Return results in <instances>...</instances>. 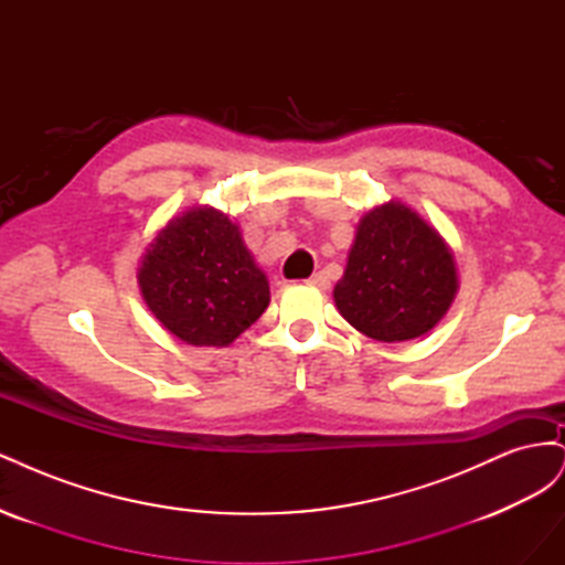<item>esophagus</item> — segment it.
I'll use <instances>...</instances> for the list:
<instances>
[{
	"instance_id": "34e87169",
	"label": "esophagus",
	"mask_w": 565,
	"mask_h": 565,
	"mask_svg": "<svg viewBox=\"0 0 565 565\" xmlns=\"http://www.w3.org/2000/svg\"><path fill=\"white\" fill-rule=\"evenodd\" d=\"M306 282L318 287V289H328L330 287V280H328V276H324V273H313V276L306 280Z\"/></svg>"
}]
</instances>
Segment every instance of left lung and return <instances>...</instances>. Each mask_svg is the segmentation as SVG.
<instances>
[{
  "label": "left lung",
  "instance_id": "left-lung-1",
  "mask_svg": "<svg viewBox=\"0 0 565 565\" xmlns=\"http://www.w3.org/2000/svg\"><path fill=\"white\" fill-rule=\"evenodd\" d=\"M457 287L455 256L446 241L417 212L391 200L358 224L334 303L365 337L407 341L436 328Z\"/></svg>",
  "mask_w": 565,
  "mask_h": 565
}]
</instances>
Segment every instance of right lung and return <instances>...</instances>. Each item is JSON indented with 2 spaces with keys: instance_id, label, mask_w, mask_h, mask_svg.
Listing matches in <instances>:
<instances>
[{
  "instance_id": "obj_1",
  "label": "right lung",
  "mask_w": 565,
  "mask_h": 565,
  "mask_svg": "<svg viewBox=\"0 0 565 565\" xmlns=\"http://www.w3.org/2000/svg\"><path fill=\"white\" fill-rule=\"evenodd\" d=\"M139 287L152 316L193 347H228L270 301L241 228L214 207L169 221L143 254Z\"/></svg>"
}]
</instances>
